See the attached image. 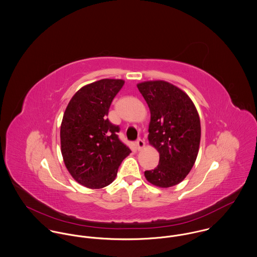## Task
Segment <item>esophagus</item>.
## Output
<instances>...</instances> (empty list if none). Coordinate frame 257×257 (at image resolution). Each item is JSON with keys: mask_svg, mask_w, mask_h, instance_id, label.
Segmentation results:
<instances>
[{"mask_svg": "<svg viewBox=\"0 0 257 257\" xmlns=\"http://www.w3.org/2000/svg\"><path fill=\"white\" fill-rule=\"evenodd\" d=\"M136 146H137V148H138V150L140 151V150H142L143 148L145 147V142H144V140L142 139H138L137 141H136Z\"/></svg>", "mask_w": 257, "mask_h": 257, "instance_id": "1", "label": "esophagus"}]
</instances>
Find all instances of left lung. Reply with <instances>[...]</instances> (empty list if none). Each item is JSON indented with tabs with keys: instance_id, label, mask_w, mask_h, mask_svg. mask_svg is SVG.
Listing matches in <instances>:
<instances>
[{
	"instance_id": "8db88e82",
	"label": "left lung",
	"mask_w": 257,
	"mask_h": 257,
	"mask_svg": "<svg viewBox=\"0 0 257 257\" xmlns=\"http://www.w3.org/2000/svg\"><path fill=\"white\" fill-rule=\"evenodd\" d=\"M151 112L149 143L160 154L155 170L145 171L146 179L162 188L180 183L195 164L201 139L197 109L179 87L165 81L137 85Z\"/></svg>"
}]
</instances>
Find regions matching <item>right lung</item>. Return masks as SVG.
<instances>
[{
	"label": "right lung",
	"instance_id": "right-lung-1",
	"mask_svg": "<svg viewBox=\"0 0 257 257\" xmlns=\"http://www.w3.org/2000/svg\"><path fill=\"white\" fill-rule=\"evenodd\" d=\"M123 85V80L102 79L83 86L71 98L63 116L60 139L65 166L87 188L109 185L131 153L116 134L119 127L107 118Z\"/></svg>",
	"mask_w": 257,
	"mask_h": 257
}]
</instances>
